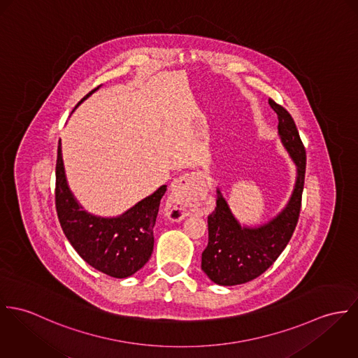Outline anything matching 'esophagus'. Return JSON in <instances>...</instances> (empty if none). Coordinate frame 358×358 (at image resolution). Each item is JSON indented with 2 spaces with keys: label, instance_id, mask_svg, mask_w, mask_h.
Masks as SVG:
<instances>
[{
  "label": "esophagus",
  "instance_id": "esophagus-1",
  "mask_svg": "<svg viewBox=\"0 0 358 358\" xmlns=\"http://www.w3.org/2000/svg\"><path fill=\"white\" fill-rule=\"evenodd\" d=\"M204 187L203 178L198 173L180 176L171 184V194L167 200V215L174 220H182L195 213Z\"/></svg>",
  "mask_w": 358,
  "mask_h": 358
}]
</instances>
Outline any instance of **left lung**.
Returning a JSON list of instances; mask_svg holds the SVG:
<instances>
[{
  "label": "left lung",
  "mask_w": 358,
  "mask_h": 358,
  "mask_svg": "<svg viewBox=\"0 0 358 358\" xmlns=\"http://www.w3.org/2000/svg\"><path fill=\"white\" fill-rule=\"evenodd\" d=\"M269 104L278 114L281 144L296 167L294 191L275 218L259 227H247L238 222L217 189V207L207 218L208 244L201 252V271L220 285H238L261 276L278 259L298 224L306 152L288 111L271 99Z\"/></svg>",
  "instance_id": "obj_1"
}]
</instances>
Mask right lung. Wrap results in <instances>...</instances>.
<instances>
[{
  "label": "right lung",
  "instance_id": "1",
  "mask_svg": "<svg viewBox=\"0 0 358 358\" xmlns=\"http://www.w3.org/2000/svg\"><path fill=\"white\" fill-rule=\"evenodd\" d=\"M100 86L89 92L77 107ZM166 188L162 185L118 217L93 215L83 210L69 188L59 143L55 198L62 229L85 262L111 278H129L151 258L154 227Z\"/></svg>",
  "mask_w": 358,
  "mask_h": 358
}]
</instances>
